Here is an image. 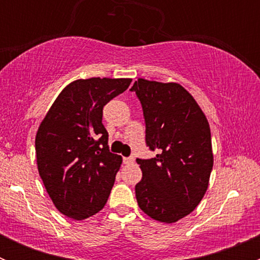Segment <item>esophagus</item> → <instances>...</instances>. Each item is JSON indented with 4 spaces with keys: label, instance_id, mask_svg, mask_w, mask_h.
Returning a JSON list of instances; mask_svg holds the SVG:
<instances>
[{
    "label": "esophagus",
    "instance_id": "34e87169",
    "mask_svg": "<svg viewBox=\"0 0 260 260\" xmlns=\"http://www.w3.org/2000/svg\"><path fill=\"white\" fill-rule=\"evenodd\" d=\"M123 162H124L125 165H131L135 162V158H133V157H124V158H123Z\"/></svg>",
    "mask_w": 260,
    "mask_h": 260
}]
</instances>
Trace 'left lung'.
<instances>
[{"instance_id":"8db88e82","label":"left lung","mask_w":260,"mask_h":260,"mask_svg":"<svg viewBox=\"0 0 260 260\" xmlns=\"http://www.w3.org/2000/svg\"><path fill=\"white\" fill-rule=\"evenodd\" d=\"M136 91L154 158H137L142 180L138 206L157 221L172 224L191 214L205 195L214 165L210 125L198 102L177 83L140 78Z\"/></svg>"}]
</instances>
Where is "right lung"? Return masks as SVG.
<instances>
[{"mask_svg":"<svg viewBox=\"0 0 260 260\" xmlns=\"http://www.w3.org/2000/svg\"><path fill=\"white\" fill-rule=\"evenodd\" d=\"M132 79L72 81L50 107L35 138L38 170L55 208L84 220L106 205L122 157L111 153L103 107Z\"/></svg>","mask_w":260,"mask_h":260,"instance_id":"obj_1","label":"right lung"}]
</instances>
